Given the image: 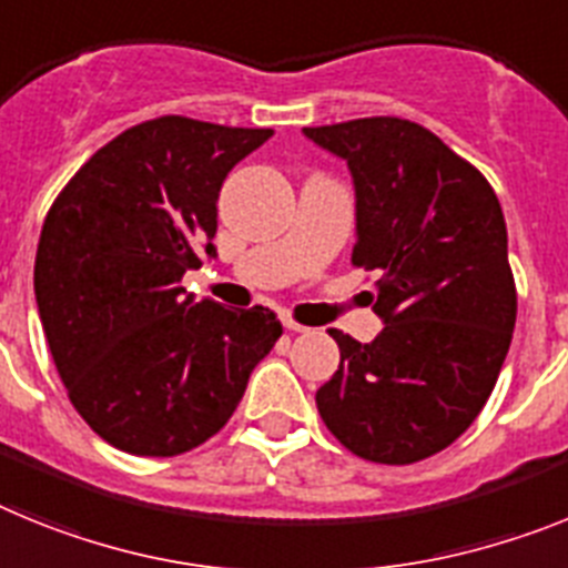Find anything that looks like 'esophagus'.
I'll list each match as a JSON object with an SVG mask.
<instances>
[{
	"label": "esophagus",
	"mask_w": 568,
	"mask_h": 568,
	"mask_svg": "<svg viewBox=\"0 0 568 568\" xmlns=\"http://www.w3.org/2000/svg\"><path fill=\"white\" fill-rule=\"evenodd\" d=\"M283 325L288 328V332H308L303 323H297V320H291V317H283Z\"/></svg>",
	"instance_id": "obj_1"
}]
</instances>
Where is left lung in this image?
Listing matches in <instances>:
<instances>
[{
    "label": "left lung",
    "instance_id": "left-lung-1",
    "mask_svg": "<svg viewBox=\"0 0 568 568\" xmlns=\"http://www.w3.org/2000/svg\"><path fill=\"white\" fill-rule=\"evenodd\" d=\"M303 134L348 162L352 263L379 274L368 303L386 323L372 343L332 328L339 368L320 386V417L363 460H426L475 423L509 354L517 291L500 202L417 122L368 116Z\"/></svg>",
    "mask_w": 568,
    "mask_h": 568
}]
</instances>
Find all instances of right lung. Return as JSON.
Wrapping results in <instances>:
<instances>
[{
    "mask_svg": "<svg viewBox=\"0 0 568 568\" xmlns=\"http://www.w3.org/2000/svg\"><path fill=\"white\" fill-rule=\"evenodd\" d=\"M271 134L148 120L100 148L48 211L39 320L73 408L128 455L174 457L214 437L283 334L263 305L196 303L180 285L216 256L229 171Z\"/></svg>",
    "mask_w": 568,
    "mask_h": 568,
    "instance_id": "1",
    "label": "right lung"
}]
</instances>
